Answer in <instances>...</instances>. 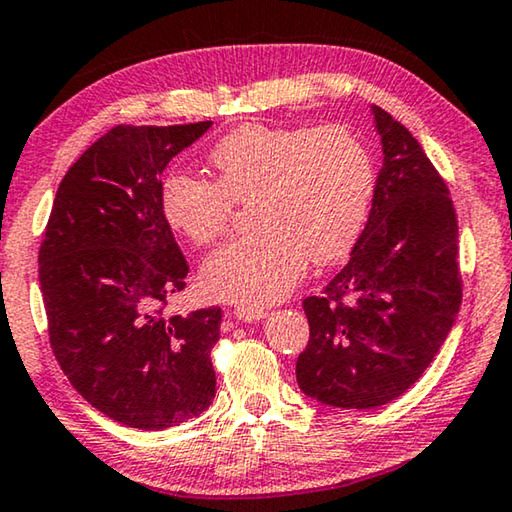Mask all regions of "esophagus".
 Segmentation results:
<instances>
[{"mask_svg": "<svg viewBox=\"0 0 512 512\" xmlns=\"http://www.w3.org/2000/svg\"><path fill=\"white\" fill-rule=\"evenodd\" d=\"M266 314L269 312H266L264 307H237V310H234V319L241 323H253V321L264 319Z\"/></svg>", "mask_w": 512, "mask_h": 512, "instance_id": "obj_1", "label": "esophagus"}]
</instances>
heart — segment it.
<instances>
[{"instance_id": "1", "label": "heart", "mask_w": 512, "mask_h": 512, "mask_svg": "<svg viewBox=\"0 0 512 512\" xmlns=\"http://www.w3.org/2000/svg\"><path fill=\"white\" fill-rule=\"evenodd\" d=\"M216 182L173 173L161 186L164 216L186 239L207 246L230 225L237 202L253 198V232L216 248L202 264L212 298L246 307L285 298L307 259L344 257L367 223L371 154L346 127L243 125L209 152Z\"/></svg>"}]
</instances>
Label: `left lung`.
I'll use <instances>...</instances> for the list:
<instances>
[{
    "label": "left lung",
    "instance_id": "left-lung-1",
    "mask_svg": "<svg viewBox=\"0 0 512 512\" xmlns=\"http://www.w3.org/2000/svg\"><path fill=\"white\" fill-rule=\"evenodd\" d=\"M383 143L369 221L346 266L307 296L298 387L346 410L399 399L440 351L462 303L458 218L419 141L373 107Z\"/></svg>",
    "mask_w": 512,
    "mask_h": 512
}]
</instances>
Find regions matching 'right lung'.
Here are the masks:
<instances>
[{
    "label": "right lung",
    "instance_id": "obj_1",
    "mask_svg": "<svg viewBox=\"0 0 512 512\" xmlns=\"http://www.w3.org/2000/svg\"><path fill=\"white\" fill-rule=\"evenodd\" d=\"M214 123L118 125L59 184L38 253L47 330L72 387L113 421L161 431L216 394L221 307L166 316L189 264L161 207V173Z\"/></svg>",
    "mask_w": 512,
    "mask_h": 512
}]
</instances>
